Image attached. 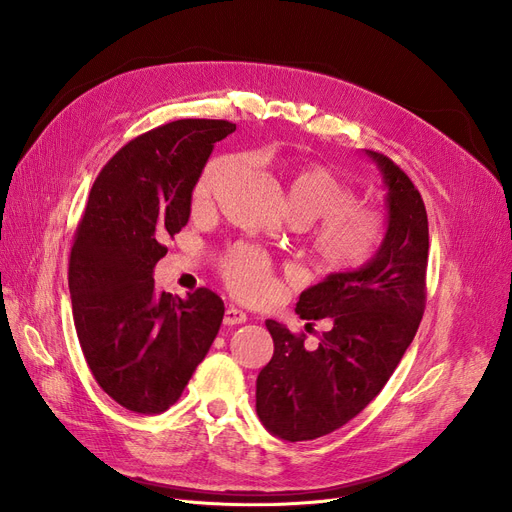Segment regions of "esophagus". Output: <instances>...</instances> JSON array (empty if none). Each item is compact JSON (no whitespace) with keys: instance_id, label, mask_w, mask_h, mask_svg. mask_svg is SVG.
<instances>
[{"instance_id":"1","label":"esophagus","mask_w":512,"mask_h":512,"mask_svg":"<svg viewBox=\"0 0 512 512\" xmlns=\"http://www.w3.org/2000/svg\"><path fill=\"white\" fill-rule=\"evenodd\" d=\"M245 321H247V313L245 311L236 309L234 305L226 307V311H224V324L226 326H238V324H245Z\"/></svg>"}]
</instances>
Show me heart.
<instances>
[{
  "label": "heart",
  "mask_w": 512,
  "mask_h": 512,
  "mask_svg": "<svg viewBox=\"0 0 512 512\" xmlns=\"http://www.w3.org/2000/svg\"><path fill=\"white\" fill-rule=\"evenodd\" d=\"M230 168V157L211 159L195 182L193 201L197 205L207 203ZM286 193L294 220L305 224L319 220L313 251L326 272H359L380 253L388 234L384 209L373 203H355L353 188L330 168L321 164L297 166L288 178ZM224 278L240 299L259 301L272 288L270 261L257 249L238 247L224 263Z\"/></svg>",
  "instance_id": "obj_1"
}]
</instances>
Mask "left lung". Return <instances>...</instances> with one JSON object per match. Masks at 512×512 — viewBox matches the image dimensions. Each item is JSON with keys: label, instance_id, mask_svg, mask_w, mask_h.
<instances>
[{"label": "left lung", "instance_id": "8db88e82", "mask_svg": "<svg viewBox=\"0 0 512 512\" xmlns=\"http://www.w3.org/2000/svg\"><path fill=\"white\" fill-rule=\"evenodd\" d=\"M386 184L388 234L363 270L330 274L301 292V319L332 321L315 348L267 319L274 357L257 375V415L270 434L315 440L357 417L380 394L413 342L425 309L429 230L411 178L367 151Z\"/></svg>", "mask_w": 512, "mask_h": 512}]
</instances>
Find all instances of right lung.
Here are the masks:
<instances>
[{
    "label": "right lung",
    "instance_id": "right-lung-1",
    "mask_svg": "<svg viewBox=\"0 0 512 512\" xmlns=\"http://www.w3.org/2000/svg\"><path fill=\"white\" fill-rule=\"evenodd\" d=\"M226 120H176L124 145L99 172L70 251L76 336L101 390L157 415L180 398L224 319L209 288L186 299L155 288L166 238L191 218L193 188Z\"/></svg>",
    "mask_w": 512,
    "mask_h": 512
}]
</instances>
